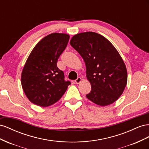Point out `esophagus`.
<instances>
[{
  "label": "esophagus",
  "instance_id": "esophagus-1",
  "mask_svg": "<svg viewBox=\"0 0 149 149\" xmlns=\"http://www.w3.org/2000/svg\"><path fill=\"white\" fill-rule=\"evenodd\" d=\"M82 81V78L81 77H78L77 79H76L75 80V82L77 84H79L80 82Z\"/></svg>",
  "mask_w": 149,
  "mask_h": 149
}]
</instances>
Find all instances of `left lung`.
Instances as JSON below:
<instances>
[{"label":"left lung","instance_id":"left-lung-1","mask_svg":"<svg viewBox=\"0 0 149 149\" xmlns=\"http://www.w3.org/2000/svg\"><path fill=\"white\" fill-rule=\"evenodd\" d=\"M70 44L86 63L92 88L87 98L100 106L116 102L127 82L126 67L116 49L104 36L93 32L75 35Z\"/></svg>","mask_w":149,"mask_h":149}]
</instances>
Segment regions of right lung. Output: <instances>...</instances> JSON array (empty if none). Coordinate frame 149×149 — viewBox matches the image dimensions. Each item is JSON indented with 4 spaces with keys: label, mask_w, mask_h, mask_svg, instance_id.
I'll list each match as a JSON object with an SVG mask.
<instances>
[{
    "label": "right lung",
    "mask_w": 149,
    "mask_h": 149,
    "mask_svg": "<svg viewBox=\"0 0 149 149\" xmlns=\"http://www.w3.org/2000/svg\"><path fill=\"white\" fill-rule=\"evenodd\" d=\"M69 36L53 33L43 38L25 62L21 75L22 87L29 100L40 107L55 104L65 92L70 82L57 65L67 45Z\"/></svg>",
    "instance_id": "right-lung-1"
}]
</instances>
